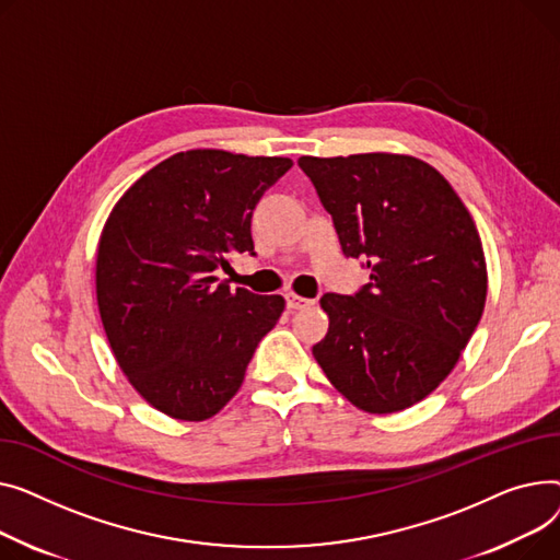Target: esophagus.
<instances>
[{
	"mask_svg": "<svg viewBox=\"0 0 560 560\" xmlns=\"http://www.w3.org/2000/svg\"><path fill=\"white\" fill-rule=\"evenodd\" d=\"M284 299H287V307H289V310H303V307H307V305H314V301L303 299V295H299V293H287Z\"/></svg>",
	"mask_w": 560,
	"mask_h": 560,
	"instance_id": "obj_1",
	"label": "esophagus"
}]
</instances>
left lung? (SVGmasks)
I'll return each mask as SVG.
<instances>
[{"label": "left lung", "mask_w": 560, "mask_h": 560, "mask_svg": "<svg viewBox=\"0 0 560 560\" xmlns=\"http://www.w3.org/2000/svg\"><path fill=\"white\" fill-rule=\"evenodd\" d=\"M346 257L371 271L350 295L325 293L330 330L312 348L323 373L369 413L402 411L450 375L486 303L477 225L430 164L393 153L303 155Z\"/></svg>", "instance_id": "obj_1"}]
</instances>
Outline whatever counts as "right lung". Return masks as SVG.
<instances>
[{
  "label": "right lung",
  "instance_id": "right-lung-1",
  "mask_svg": "<svg viewBox=\"0 0 560 560\" xmlns=\"http://www.w3.org/2000/svg\"><path fill=\"white\" fill-rule=\"evenodd\" d=\"M289 158L194 149L162 160L110 212L96 301L119 369L158 411L206 420L240 390L282 295L230 289L237 253L255 257L253 210Z\"/></svg>",
  "mask_w": 560,
  "mask_h": 560
}]
</instances>
